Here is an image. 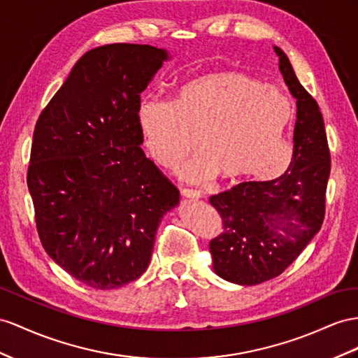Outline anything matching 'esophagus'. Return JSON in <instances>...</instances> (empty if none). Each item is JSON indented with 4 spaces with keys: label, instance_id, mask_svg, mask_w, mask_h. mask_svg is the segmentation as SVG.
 Here are the masks:
<instances>
[{
    "label": "esophagus",
    "instance_id": "1",
    "mask_svg": "<svg viewBox=\"0 0 358 358\" xmlns=\"http://www.w3.org/2000/svg\"><path fill=\"white\" fill-rule=\"evenodd\" d=\"M181 196H182V198H187V199H199L203 195H201L199 192H196V190L181 189Z\"/></svg>",
    "mask_w": 358,
    "mask_h": 358
}]
</instances>
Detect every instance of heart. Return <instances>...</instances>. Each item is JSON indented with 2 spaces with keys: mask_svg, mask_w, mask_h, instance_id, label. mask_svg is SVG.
<instances>
[{
  "mask_svg": "<svg viewBox=\"0 0 358 358\" xmlns=\"http://www.w3.org/2000/svg\"><path fill=\"white\" fill-rule=\"evenodd\" d=\"M292 119L290 99L280 87L239 71L201 74L176 90L172 104L145 98L137 107L143 145L160 166L176 168L195 137L199 152L180 169L194 185L217 173L231 181L273 178L289 163Z\"/></svg>",
  "mask_w": 358,
  "mask_h": 358,
  "instance_id": "heart-1",
  "label": "heart"
}]
</instances>
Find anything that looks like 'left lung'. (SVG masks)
<instances>
[{
	"label": "left lung",
	"mask_w": 358,
	"mask_h": 358,
	"mask_svg": "<svg viewBox=\"0 0 358 358\" xmlns=\"http://www.w3.org/2000/svg\"><path fill=\"white\" fill-rule=\"evenodd\" d=\"M273 51L296 99L290 166L275 180L241 182L210 198L222 217V233L210 242L213 271L241 286L278 277L320 230L325 215L329 150L322 113L284 51Z\"/></svg>",
	"instance_id": "left-lung-1"
}]
</instances>
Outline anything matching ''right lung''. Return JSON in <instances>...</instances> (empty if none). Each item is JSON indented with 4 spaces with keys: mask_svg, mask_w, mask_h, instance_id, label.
<instances>
[{
    "mask_svg": "<svg viewBox=\"0 0 358 358\" xmlns=\"http://www.w3.org/2000/svg\"><path fill=\"white\" fill-rule=\"evenodd\" d=\"M171 54L137 43L81 57L36 124L27 176L42 246L94 289H117L148 268L176 186L146 159L137 107Z\"/></svg>",
    "mask_w": 358,
    "mask_h": 358,
    "instance_id": "right-lung-1",
    "label": "right lung"
}]
</instances>
